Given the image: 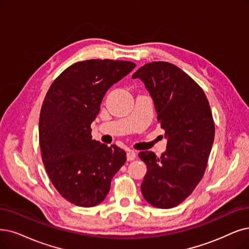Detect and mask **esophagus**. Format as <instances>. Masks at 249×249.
Returning <instances> with one entry per match:
<instances>
[{"instance_id": "1", "label": "esophagus", "mask_w": 249, "mask_h": 249, "mask_svg": "<svg viewBox=\"0 0 249 249\" xmlns=\"http://www.w3.org/2000/svg\"><path fill=\"white\" fill-rule=\"evenodd\" d=\"M136 156H137V154H136V152L133 151V150H128V151L126 152V159H127L128 161L134 160V159L136 158Z\"/></svg>"}]
</instances>
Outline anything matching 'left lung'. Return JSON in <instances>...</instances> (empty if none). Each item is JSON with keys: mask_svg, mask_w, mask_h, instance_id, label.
Returning a JSON list of instances; mask_svg holds the SVG:
<instances>
[{"mask_svg": "<svg viewBox=\"0 0 249 249\" xmlns=\"http://www.w3.org/2000/svg\"><path fill=\"white\" fill-rule=\"evenodd\" d=\"M132 77L144 83L167 139L161 156L139 153L147 165L142 195L157 208H172L193 192L204 175L214 139L211 106L202 89L172 63H147Z\"/></svg>", "mask_w": 249, "mask_h": 249, "instance_id": "1", "label": "left lung"}]
</instances>
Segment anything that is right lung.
I'll return each mask as SVG.
<instances>
[{
    "instance_id": "obj_1",
    "label": "right lung",
    "mask_w": 249,
    "mask_h": 249,
    "mask_svg": "<svg viewBox=\"0 0 249 249\" xmlns=\"http://www.w3.org/2000/svg\"><path fill=\"white\" fill-rule=\"evenodd\" d=\"M136 64L91 59L67 67L50 87L39 114L42 159L56 190L82 207L101 203L125 152L93 140L91 124L100 111L108 89Z\"/></svg>"
}]
</instances>
